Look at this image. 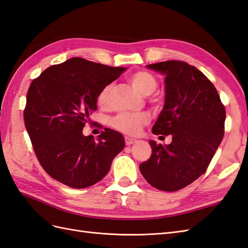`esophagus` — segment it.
I'll return each instance as SVG.
<instances>
[{"label":"esophagus","instance_id":"34e87169","mask_svg":"<svg viewBox=\"0 0 248 248\" xmlns=\"http://www.w3.org/2000/svg\"><path fill=\"white\" fill-rule=\"evenodd\" d=\"M124 141H125L126 146H130V145H132V143H134L136 141V140H133V138H130V137H125Z\"/></svg>","mask_w":248,"mask_h":248}]
</instances>
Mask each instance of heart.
Listing matches in <instances>:
<instances>
[{"label":"heart","instance_id":"heart-1","mask_svg":"<svg viewBox=\"0 0 248 248\" xmlns=\"http://www.w3.org/2000/svg\"><path fill=\"white\" fill-rule=\"evenodd\" d=\"M126 81L143 96L153 94L158 86L157 78L151 72L146 70H140L130 74L126 77ZM111 91L112 84H107L99 92L97 96V103L100 108H107L110 106ZM149 120H150V117L146 113H120L112 119L111 125L115 130L122 132L124 134L135 136L140 133L142 126L149 123Z\"/></svg>","mask_w":248,"mask_h":248}]
</instances>
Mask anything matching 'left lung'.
<instances>
[{
    "instance_id": "8db88e82",
    "label": "left lung",
    "mask_w": 248,
    "mask_h": 248,
    "mask_svg": "<svg viewBox=\"0 0 248 248\" xmlns=\"http://www.w3.org/2000/svg\"><path fill=\"white\" fill-rule=\"evenodd\" d=\"M147 66L166 75L165 107L152 132L171 135L172 142L149 141L152 154L140 169L151 186L177 191L208 168L224 136L225 107L210 80L187 62L169 60Z\"/></svg>"
}]
</instances>
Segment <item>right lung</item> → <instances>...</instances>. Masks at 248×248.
Returning a JSON list of instances; mask_svg holds the SVG:
<instances>
[{
	"mask_svg": "<svg viewBox=\"0 0 248 248\" xmlns=\"http://www.w3.org/2000/svg\"><path fill=\"white\" fill-rule=\"evenodd\" d=\"M124 70L72 58L31 81L23 113L25 128L40 165L56 181L75 189L94 185L124 148L123 135L111 129L97 140L82 134L99 92Z\"/></svg>",
	"mask_w": 248,
	"mask_h": 248,
	"instance_id": "obj_1",
	"label": "right lung"
}]
</instances>
